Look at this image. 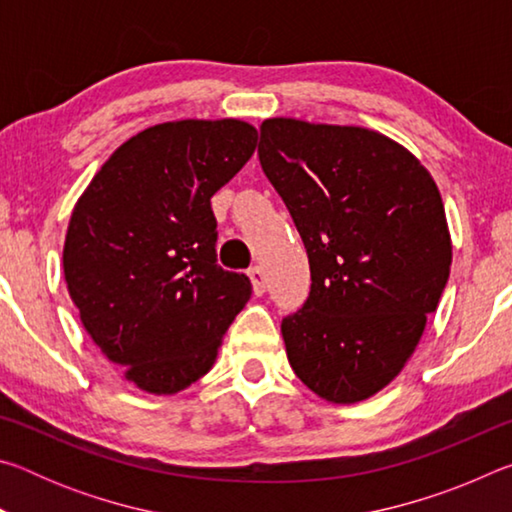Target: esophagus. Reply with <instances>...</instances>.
Instances as JSON below:
<instances>
[{"label":"esophagus","mask_w":512,"mask_h":512,"mask_svg":"<svg viewBox=\"0 0 512 512\" xmlns=\"http://www.w3.org/2000/svg\"><path fill=\"white\" fill-rule=\"evenodd\" d=\"M248 277H250V282H253V291H255V296H262V293L266 291V277H264L262 266H253V268H248Z\"/></svg>","instance_id":"1"}]
</instances>
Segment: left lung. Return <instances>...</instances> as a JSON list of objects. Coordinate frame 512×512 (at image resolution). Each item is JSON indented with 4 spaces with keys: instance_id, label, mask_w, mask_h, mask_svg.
<instances>
[{
    "instance_id": "obj_1",
    "label": "left lung",
    "mask_w": 512,
    "mask_h": 512,
    "mask_svg": "<svg viewBox=\"0 0 512 512\" xmlns=\"http://www.w3.org/2000/svg\"><path fill=\"white\" fill-rule=\"evenodd\" d=\"M259 162L307 248L311 291L282 320L293 372L332 404L363 402L400 375L452 266L431 173L361 126L264 119Z\"/></svg>"
}]
</instances>
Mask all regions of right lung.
Returning <instances> with one entry per match:
<instances>
[{
    "mask_svg": "<svg viewBox=\"0 0 512 512\" xmlns=\"http://www.w3.org/2000/svg\"><path fill=\"white\" fill-rule=\"evenodd\" d=\"M255 146L241 119L164 121L121 144L74 205L67 291L85 332L146 393L210 372L250 298L248 277L216 264L210 198Z\"/></svg>",
    "mask_w": 512,
    "mask_h": 512,
    "instance_id": "add662e5",
    "label": "right lung"
}]
</instances>
